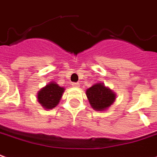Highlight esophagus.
Instances as JSON below:
<instances>
[{"label":"esophagus","mask_w":157,"mask_h":157,"mask_svg":"<svg viewBox=\"0 0 157 157\" xmlns=\"http://www.w3.org/2000/svg\"><path fill=\"white\" fill-rule=\"evenodd\" d=\"M71 86H73V87H78L80 86V84H79L78 82H73L72 84H71Z\"/></svg>","instance_id":"1"}]
</instances>
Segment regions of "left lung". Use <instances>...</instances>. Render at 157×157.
<instances>
[{"mask_svg": "<svg viewBox=\"0 0 157 157\" xmlns=\"http://www.w3.org/2000/svg\"><path fill=\"white\" fill-rule=\"evenodd\" d=\"M86 95L91 107L97 111H105L113 105L117 94L102 82L95 83L86 90Z\"/></svg>", "mask_w": 157, "mask_h": 157, "instance_id": "1", "label": "left lung"}]
</instances>
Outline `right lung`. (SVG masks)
<instances>
[{
  "instance_id": "right-lung-1",
  "label": "right lung",
  "mask_w": 157,
  "mask_h": 157,
  "mask_svg": "<svg viewBox=\"0 0 157 157\" xmlns=\"http://www.w3.org/2000/svg\"><path fill=\"white\" fill-rule=\"evenodd\" d=\"M64 88L55 82H50L37 93V100L46 109H54L59 104Z\"/></svg>"
}]
</instances>
